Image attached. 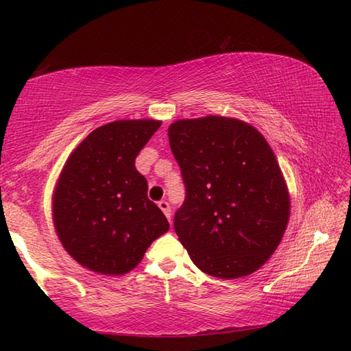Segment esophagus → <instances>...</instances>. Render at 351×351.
Wrapping results in <instances>:
<instances>
[{
    "mask_svg": "<svg viewBox=\"0 0 351 351\" xmlns=\"http://www.w3.org/2000/svg\"><path fill=\"white\" fill-rule=\"evenodd\" d=\"M159 209H161L162 212H164V215L165 217H167V219H169V221H170V219H171V209H170V204L167 203V201H165V199H162V201H159Z\"/></svg>",
    "mask_w": 351,
    "mask_h": 351,
    "instance_id": "esophagus-1",
    "label": "esophagus"
}]
</instances>
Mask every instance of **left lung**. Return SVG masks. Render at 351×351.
<instances>
[{
	"label": "left lung",
	"instance_id": "8db88e82",
	"mask_svg": "<svg viewBox=\"0 0 351 351\" xmlns=\"http://www.w3.org/2000/svg\"><path fill=\"white\" fill-rule=\"evenodd\" d=\"M186 199L175 232L197 268L217 278L260 269L280 245L289 192L257 128L235 117L180 119L169 127Z\"/></svg>",
	"mask_w": 351,
	"mask_h": 351
}]
</instances>
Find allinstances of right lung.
Listing matches in <instances>:
<instances>
[{
    "label": "right lung",
    "instance_id": "obj_1",
    "mask_svg": "<svg viewBox=\"0 0 351 351\" xmlns=\"http://www.w3.org/2000/svg\"><path fill=\"white\" fill-rule=\"evenodd\" d=\"M161 123L154 119L106 123L88 134L63 165L52 195V219L64 251L83 268L127 274L170 229L134 167Z\"/></svg>",
    "mask_w": 351,
    "mask_h": 351
}]
</instances>
